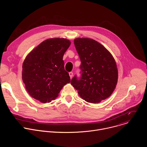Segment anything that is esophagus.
<instances>
[{
  "label": "esophagus",
  "instance_id": "1",
  "mask_svg": "<svg viewBox=\"0 0 147 147\" xmlns=\"http://www.w3.org/2000/svg\"><path fill=\"white\" fill-rule=\"evenodd\" d=\"M69 76H70V78H72L73 76V72H69Z\"/></svg>",
  "mask_w": 147,
  "mask_h": 147
}]
</instances>
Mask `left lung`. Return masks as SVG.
<instances>
[{
    "label": "left lung",
    "instance_id": "obj_1",
    "mask_svg": "<svg viewBox=\"0 0 147 147\" xmlns=\"http://www.w3.org/2000/svg\"><path fill=\"white\" fill-rule=\"evenodd\" d=\"M74 45L79 55L81 77L75 76L71 84L79 95L90 103H99L109 97L116 88L118 71L111 53L98 42L76 38Z\"/></svg>",
    "mask_w": 147,
    "mask_h": 147
}]
</instances>
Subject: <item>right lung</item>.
I'll return each instance as SVG.
<instances>
[{
    "mask_svg": "<svg viewBox=\"0 0 147 147\" xmlns=\"http://www.w3.org/2000/svg\"><path fill=\"white\" fill-rule=\"evenodd\" d=\"M71 44L65 38H51L40 43L26 57L22 78L27 91L34 99L50 102L70 82L63 57Z\"/></svg>",
    "mask_w": 147,
    "mask_h": 147,
    "instance_id": "right-lung-1",
    "label": "right lung"
}]
</instances>
